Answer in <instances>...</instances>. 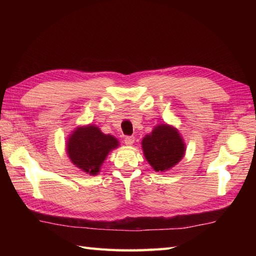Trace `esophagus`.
<instances>
[{
  "instance_id": "esophagus-1",
  "label": "esophagus",
  "mask_w": 256,
  "mask_h": 256,
  "mask_svg": "<svg viewBox=\"0 0 256 256\" xmlns=\"http://www.w3.org/2000/svg\"><path fill=\"white\" fill-rule=\"evenodd\" d=\"M134 140H135L134 136H125L124 138V143L126 145H130V146L134 143Z\"/></svg>"
}]
</instances>
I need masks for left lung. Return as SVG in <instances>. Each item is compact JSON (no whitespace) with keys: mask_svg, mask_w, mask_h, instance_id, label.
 Instances as JSON below:
<instances>
[{"mask_svg":"<svg viewBox=\"0 0 256 256\" xmlns=\"http://www.w3.org/2000/svg\"><path fill=\"white\" fill-rule=\"evenodd\" d=\"M146 160L156 172L168 170L182 158L184 144L177 130L162 124L142 140Z\"/></svg>","mask_w":256,"mask_h":256,"instance_id":"8db88e82","label":"left lung"}]
</instances>
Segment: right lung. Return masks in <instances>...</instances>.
<instances>
[{
    "mask_svg": "<svg viewBox=\"0 0 256 256\" xmlns=\"http://www.w3.org/2000/svg\"><path fill=\"white\" fill-rule=\"evenodd\" d=\"M118 145L112 135L103 134L94 125L78 128L67 143L69 158L81 170L96 175L108 153Z\"/></svg>",
    "mask_w": 256,
    "mask_h": 256,
    "instance_id": "obj_1",
    "label": "right lung"
}]
</instances>
